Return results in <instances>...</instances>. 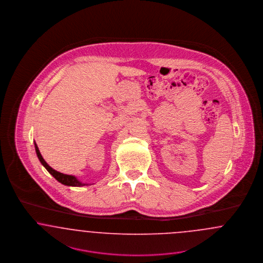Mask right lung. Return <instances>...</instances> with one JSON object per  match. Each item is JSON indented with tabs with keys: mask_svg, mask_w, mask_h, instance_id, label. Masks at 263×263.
I'll list each match as a JSON object with an SVG mask.
<instances>
[{
	"mask_svg": "<svg viewBox=\"0 0 263 263\" xmlns=\"http://www.w3.org/2000/svg\"><path fill=\"white\" fill-rule=\"evenodd\" d=\"M34 147H35V152H36V155L41 161L42 165L44 166L46 168V170L55 178L58 182H60L61 184L63 185H66V186H73V187H81V186H85V185H89V184H86V183H82L80 182L79 180L77 179L75 176H72V175H67V174H63V173H60L58 171L54 170L53 168H51L50 166L48 165L45 160L43 159L41 152L36 145V143L34 142Z\"/></svg>",
	"mask_w": 263,
	"mask_h": 263,
	"instance_id": "obj_1",
	"label": "right lung"
}]
</instances>
